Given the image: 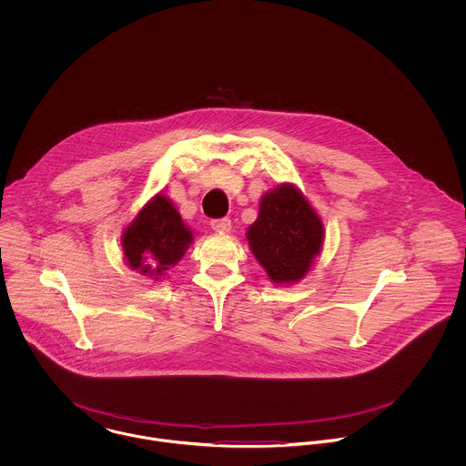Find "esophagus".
<instances>
[{
    "label": "esophagus",
    "instance_id": "1",
    "mask_svg": "<svg viewBox=\"0 0 466 466\" xmlns=\"http://www.w3.org/2000/svg\"><path fill=\"white\" fill-rule=\"evenodd\" d=\"M211 229L217 233H229L231 220L229 218H215V220H211Z\"/></svg>",
    "mask_w": 466,
    "mask_h": 466
}]
</instances>
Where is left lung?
Instances as JSON below:
<instances>
[{
  "label": "left lung",
  "mask_w": 466,
  "mask_h": 466,
  "mask_svg": "<svg viewBox=\"0 0 466 466\" xmlns=\"http://www.w3.org/2000/svg\"><path fill=\"white\" fill-rule=\"evenodd\" d=\"M246 238L268 279L290 285L303 279L319 257L325 226L298 187L281 183L262 196L258 217Z\"/></svg>",
  "instance_id": "1"
}]
</instances>
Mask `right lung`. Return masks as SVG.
Returning <instances> with one entry per match:
<instances>
[{
    "mask_svg": "<svg viewBox=\"0 0 466 466\" xmlns=\"http://www.w3.org/2000/svg\"><path fill=\"white\" fill-rule=\"evenodd\" d=\"M194 242V231L187 226L176 204L163 194L147 200L122 233L124 260L141 276L154 281L177 266Z\"/></svg>",
    "mask_w": 466,
    "mask_h": 466,
    "instance_id": "add662e5",
    "label": "right lung"
}]
</instances>
